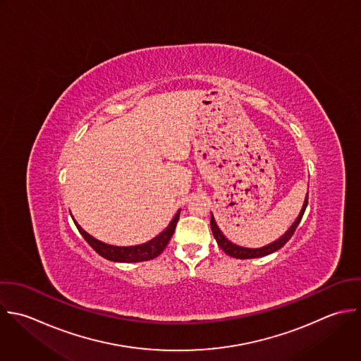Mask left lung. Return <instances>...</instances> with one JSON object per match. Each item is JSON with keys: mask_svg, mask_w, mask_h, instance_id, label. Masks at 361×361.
I'll use <instances>...</instances> for the list:
<instances>
[{"mask_svg": "<svg viewBox=\"0 0 361 361\" xmlns=\"http://www.w3.org/2000/svg\"><path fill=\"white\" fill-rule=\"evenodd\" d=\"M308 205V194L305 197V201H304V205H302V209L297 218V221L291 225V228L280 238L277 239L276 242L267 245V246H263L260 249H249V247H242V246H238L235 243H232L231 240H228L224 233L221 232V229L218 228L215 219H214V215L211 214V229H212V233H214V238L216 239L218 242V246L231 257H235V259H256V257H263V256H267V255H271L274 252H277L279 249H281L290 239L291 236L294 235L297 226L300 225L302 216H304V212H305V208Z\"/></svg>", "mask_w": 361, "mask_h": 361, "instance_id": "left-lung-1", "label": "left lung"}]
</instances>
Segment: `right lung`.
<instances>
[{"label": "right lung", "instance_id": "add662e5", "mask_svg": "<svg viewBox=\"0 0 361 361\" xmlns=\"http://www.w3.org/2000/svg\"><path fill=\"white\" fill-rule=\"evenodd\" d=\"M180 211H177V214L174 215L173 221L169 224V226L156 238H153L152 240L142 243V245H136V246H112V245H106L104 242L97 240L95 238H92L91 235H88L74 219V224L78 229V232L82 235V238L87 240V243L104 259L111 260V262H119V263H137V262H147L152 260L154 257H157L167 246L169 240L171 239L178 218H180Z\"/></svg>", "mask_w": 361, "mask_h": 361}]
</instances>
